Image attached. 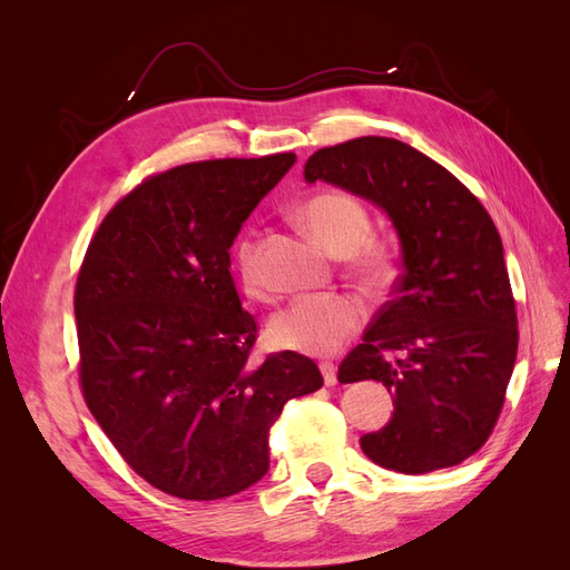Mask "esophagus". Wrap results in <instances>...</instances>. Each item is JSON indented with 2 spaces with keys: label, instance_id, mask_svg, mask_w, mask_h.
I'll list each match as a JSON object with an SVG mask.
<instances>
[{
  "label": "esophagus",
  "instance_id": "1",
  "mask_svg": "<svg viewBox=\"0 0 570 570\" xmlns=\"http://www.w3.org/2000/svg\"><path fill=\"white\" fill-rule=\"evenodd\" d=\"M321 373H323V383L327 387H333L337 383V368H335V364H331V361H323Z\"/></svg>",
  "mask_w": 570,
  "mask_h": 570
}]
</instances>
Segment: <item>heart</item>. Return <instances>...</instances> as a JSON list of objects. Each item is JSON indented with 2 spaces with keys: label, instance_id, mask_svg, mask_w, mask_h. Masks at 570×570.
Returning <instances> with one entry per match:
<instances>
[{
  "label": "heart",
  "instance_id": "obj_1",
  "mask_svg": "<svg viewBox=\"0 0 570 570\" xmlns=\"http://www.w3.org/2000/svg\"><path fill=\"white\" fill-rule=\"evenodd\" d=\"M302 218L321 243L335 254H350V266L361 281L377 283L390 271V254L383 245L366 239L371 233V214L366 204L344 189L306 199ZM235 271L247 295L268 297V278L264 271V243L256 230L245 233L235 245ZM366 318V308L344 292L308 295L292 299L271 318L268 333L281 350L302 354H333L347 342Z\"/></svg>",
  "mask_w": 570,
  "mask_h": 570
}]
</instances>
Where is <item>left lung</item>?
I'll return each instance as SVG.
<instances>
[{"instance_id": "1", "label": "left lung", "mask_w": 570, "mask_h": 570, "mask_svg": "<svg viewBox=\"0 0 570 570\" xmlns=\"http://www.w3.org/2000/svg\"><path fill=\"white\" fill-rule=\"evenodd\" d=\"M383 206L402 243L394 299L340 366V383L394 394L385 428L361 438L387 471L450 469L488 442L507 400L519 318L504 247L485 206L450 170L392 137L323 147L304 166Z\"/></svg>"}]
</instances>
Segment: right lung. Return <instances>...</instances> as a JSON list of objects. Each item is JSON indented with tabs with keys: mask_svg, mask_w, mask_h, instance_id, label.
Listing matches in <instances>:
<instances>
[{
	"mask_svg": "<svg viewBox=\"0 0 570 570\" xmlns=\"http://www.w3.org/2000/svg\"><path fill=\"white\" fill-rule=\"evenodd\" d=\"M295 154L214 159L149 176L118 199L76 283L80 390L130 469L178 499L212 502L268 471L283 406L323 385L297 352L252 364L256 321L230 247Z\"/></svg>",
	"mask_w": 570,
	"mask_h": 570,
	"instance_id": "1",
	"label": "right lung"
}]
</instances>
